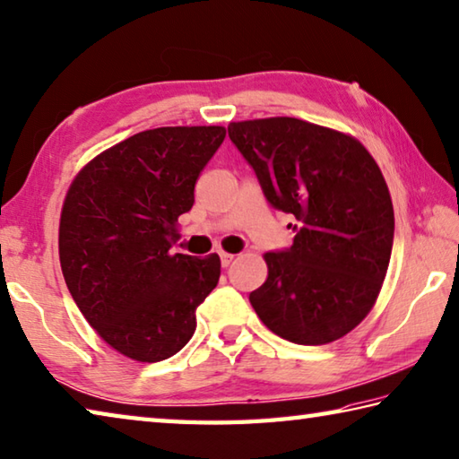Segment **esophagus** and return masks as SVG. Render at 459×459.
<instances>
[{
    "instance_id": "1",
    "label": "esophagus",
    "mask_w": 459,
    "mask_h": 459,
    "mask_svg": "<svg viewBox=\"0 0 459 459\" xmlns=\"http://www.w3.org/2000/svg\"><path fill=\"white\" fill-rule=\"evenodd\" d=\"M232 258H235V255H230V253H221V264H222V266H229V264L232 263Z\"/></svg>"
}]
</instances>
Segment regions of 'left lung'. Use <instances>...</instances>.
Segmentation results:
<instances>
[{
    "label": "left lung",
    "mask_w": 459,
    "mask_h": 459,
    "mask_svg": "<svg viewBox=\"0 0 459 459\" xmlns=\"http://www.w3.org/2000/svg\"><path fill=\"white\" fill-rule=\"evenodd\" d=\"M229 136L273 208L293 214L285 251L266 253L269 277L248 295L274 335L325 345L359 325L385 279L394 204L365 146L299 118L230 122Z\"/></svg>",
    "instance_id": "left-lung-1"
}]
</instances>
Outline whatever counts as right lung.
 <instances>
[{
  "label": "right lung",
  "instance_id": "right-lung-1",
  "mask_svg": "<svg viewBox=\"0 0 459 459\" xmlns=\"http://www.w3.org/2000/svg\"><path fill=\"white\" fill-rule=\"evenodd\" d=\"M224 136L222 126L138 132L88 162L65 195V285L98 335L130 359L178 353L195 335L196 307L219 282V255H170V247Z\"/></svg>",
  "mask_w": 459,
  "mask_h": 459
}]
</instances>
